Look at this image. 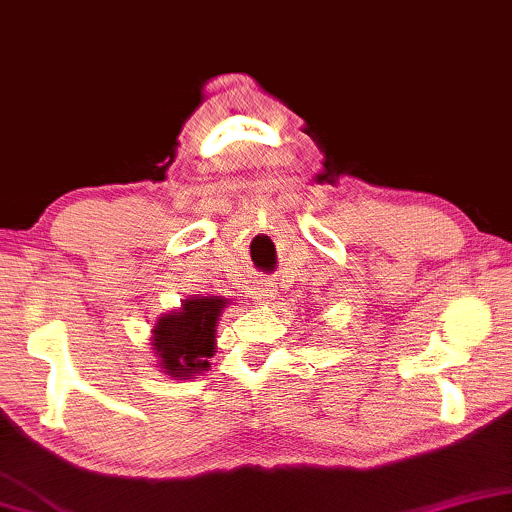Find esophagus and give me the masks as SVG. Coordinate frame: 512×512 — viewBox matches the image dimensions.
Here are the masks:
<instances>
[{
  "mask_svg": "<svg viewBox=\"0 0 512 512\" xmlns=\"http://www.w3.org/2000/svg\"><path fill=\"white\" fill-rule=\"evenodd\" d=\"M255 297H257V302H260V304H269L271 297H274V288H271V285H267V283L257 285Z\"/></svg>",
  "mask_w": 512,
  "mask_h": 512,
  "instance_id": "obj_1",
  "label": "esophagus"
}]
</instances>
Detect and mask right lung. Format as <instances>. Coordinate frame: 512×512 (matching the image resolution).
Segmentation results:
<instances>
[{
    "mask_svg": "<svg viewBox=\"0 0 512 512\" xmlns=\"http://www.w3.org/2000/svg\"><path fill=\"white\" fill-rule=\"evenodd\" d=\"M227 302L217 297H194L180 311L161 316L154 325V353L161 370L173 377H194L210 367L215 353V323Z\"/></svg>",
    "mask_w": 512,
    "mask_h": 512,
    "instance_id": "1",
    "label": "right lung"
}]
</instances>
